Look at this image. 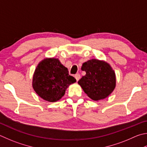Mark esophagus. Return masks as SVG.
Here are the masks:
<instances>
[{
  "label": "esophagus",
  "mask_w": 147,
  "mask_h": 147,
  "mask_svg": "<svg viewBox=\"0 0 147 147\" xmlns=\"http://www.w3.org/2000/svg\"><path fill=\"white\" fill-rule=\"evenodd\" d=\"M74 77H75L76 81L78 82L79 80H80V74L79 73H77V74H75V76H74Z\"/></svg>",
  "instance_id": "esophagus-1"
}]
</instances>
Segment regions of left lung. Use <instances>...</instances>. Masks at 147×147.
<instances>
[{"mask_svg": "<svg viewBox=\"0 0 147 147\" xmlns=\"http://www.w3.org/2000/svg\"><path fill=\"white\" fill-rule=\"evenodd\" d=\"M82 71L86 74L78 82L85 94L90 99L98 101L105 99L116 87L115 72L105 61L91 59L84 62Z\"/></svg>", "mask_w": 147, "mask_h": 147, "instance_id": "1", "label": "left lung"}]
</instances>
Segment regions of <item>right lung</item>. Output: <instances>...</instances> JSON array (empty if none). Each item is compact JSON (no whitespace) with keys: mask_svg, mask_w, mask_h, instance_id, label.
Masks as SVG:
<instances>
[{"mask_svg":"<svg viewBox=\"0 0 147 147\" xmlns=\"http://www.w3.org/2000/svg\"><path fill=\"white\" fill-rule=\"evenodd\" d=\"M76 82L58 58H46L39 62L35 69L32 86L42 99L56 102L64 96L69 85Z\"/></svg>","mask_w":147,"mask_h":147,"instance_id":"obj_1","label":"right lung"}]
</instances>
